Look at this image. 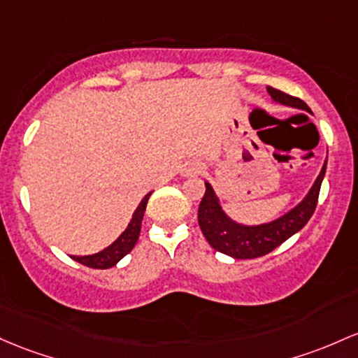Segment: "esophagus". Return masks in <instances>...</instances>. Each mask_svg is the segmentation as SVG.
<instances>
[{"instance_id": "1", "label": "esophagus", "mask_w": 358, "mask_h": 358, "mask_svg": "<svg viewBox=\"0 0 358 358\" xmlns=\"http://www.w3.org/2000/svg\"><path fill=\"white\" fill-rule=\"evenodd\" d=\"M200 170H202V166H200L199 163H192V164H188L185 173H187V175H195V173H199Z\"/></svg>"}]
</instances>
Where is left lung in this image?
Masks as SVG:
<instances>
[{"mask_svg":"<svg viewBox=\"0 0 358 358\" xmlns=\"http://www.w3.org/2000/svg\"><path fill=\"white\" fill-rule=\"evenodd\" d=\"M266 92L278 103L311 112L301 98L287 95V93L275 90L272 86H268ZM324 173L326 161L313 188L299 206L294 207L292 210L284 214L282 217L275 219L268 224H260V226H243V224L231 221L224 214L222 207L219 206V200L215 197L212 187L209 183H206V194H203L202 202L199 206L200 229H202L203 236L209 241L212 248L219 251V253L227 255V257L248 260V258H258L263 257V255H268L270 251L280 246L282 243L287 241L290 236H294L297 231H301L311 219L314 210H316Z\"/></svg>","mask_w":358,"mask_h":358,"instance_id":"8db88e82","label":"left lung"}]
</instances>
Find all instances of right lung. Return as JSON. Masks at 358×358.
I'll list each match as a JSON object with an SVG mask.
<instances>
[{"label": "right lung", "mask_w": 358, "mask_h": 358, "mask_svg": "<svg viewBox=\"0 0 358 358\" xmlns=\"http://www.w3.org/2000/svg\"><path fill=\"white\" fill-rule=\"evenodd\" d=\"M151 197V192L141 200L139 207H137L134 215H132V221L129 222L127 229L120 234L108 248L95 255H88V257H71L74 262L81 263V265L90 266V268H110V266L115 265L117 262H120L122 258L127 253H131V250L134 248L137 239H139L141 233V221L144 217V210H146L148 200Z\"/></svg>", "instance_id": "right-lung-1"}]
</instances>
